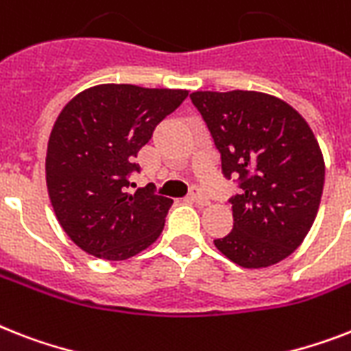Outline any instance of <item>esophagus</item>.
Instances as JSON below:
<instances>
[{
  "instance_id": "esophagus-1",
  "label": "esophagus",
  "mask_w": 351,
  "mask_h": 351,
  "mask_svg": "<svg viewBox=\"0 0 351 351\" xmlns=\"http://www.w3.org/2000/svg\"><path fill=\"white\" fill-rule=\"evenodd\" d=\"M189 198L193 202H195V204H198V205H207V204H209V200H207V196H205L204 193H202V189H200V187H198V185H195V187H193Z\"/></svg>"
}]
</instances>
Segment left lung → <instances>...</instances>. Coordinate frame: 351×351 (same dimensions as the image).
Masks as SVG:
<instances>
[{
	"mask_svg": "<svg viewBox=\"0 0 351 351\" xmlns=\"http://www.w3.org/2000/svg\"><path fill=\"white\" fill-rule=\"evenodd\" d=\"M221 155V173L236 178L234 225L216 249L243 269L289 258L317 216L324 160L303 117L278 97L259 92H195Z\"/></svg>",
	"mask_w": 351,
	"mask_h": 351,
	"instance_id": "left-lung-1",
	"label": "left lung"
}]
</instances>
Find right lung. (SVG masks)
Returning a JSON list of instances; mask_svg holds the SVG:
<instances>
[{
  "mask_svg": "<svg viewBox=\"0 0 351 351\" xmlns=\"http://www.w3.org/2000/svg\"><path fill=\"white\" fill-rule=\"evenodd\" d=\"M187 90L99 84L57 117L48 138L47 187L57 221L84 252L122 261L155 243L173 200L130 189L135 158ZM135 187V184H131Z\"/></svg>",
  "mask_w": 351,
  "mask_h": 351,
  "instance_id": "right-lung-1",
  "label": "right lung"
}]
</instances>
